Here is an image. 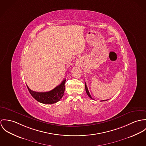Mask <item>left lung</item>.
<instances>
[{"instance_id": "obj_1", "label": "left lung", "mask_w": 146, "mask_h": 146, "mask_svg": "<svg viewBox=\"0 0 146 146\" xmlns=\"http://www.w3.org/2000/svg\"><path fill=\"white\" fill-rule=\"evenodd\" d=\"M85 89H86V93H87V95H88L89 97H90L91 99H93L92 97H91V95L90 94V92H89V91H88V90L87 86V85H86V82H85ZM105 101V100H102V101Z\"/></svg>"}]
</instances>
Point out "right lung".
Instances as JSON below:
<instances>
[{
	"label": "right lung",
	"mask_w": 146,
	"mask_h": 146,
	"mask_svg": "<svg viewBox=\"0 0 146 146\" xmlns=\"http://www.w3.org/2000/svg\"><path fill=\"white\" fill-rule=\"evenodd\" d=\"M65 79L53 90L45 92H35L30 90L27 86V87L30 94L37 101L42 104H51L58 102L63 96L65 91Z\"/></svg>",
	"instance_id": "obj_1"
}]
</instances>
